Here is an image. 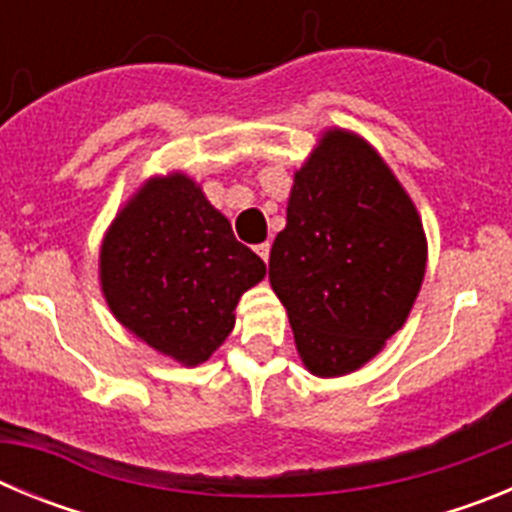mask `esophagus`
<instances>
[{"instance_id": "esophagus-1", "label": "esophagus", "mask_w": 512, "mask_h": 512, "mask_svg": "<svg viewBox=\"0 0 512 512\" xmlns=\"http://www.w3.org/2000/svg\"><path fill=\"white\" fill-rule=\"evenodd\" d=\"M256 253H259V256H261V259H264V261H269L271 246H269V243H259V246H256Z\"/></svg>"}]
</instances>
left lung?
I'll return each mask as SVG.
<instances>
[{
	"mask_svg": "<svg viewBox=\"0 0 512 512\" xmlns=\"http://www.w3.org/2000/svg\"><path fill=\"white\" fill-rule=\"evenodd\" d=\"M425 235L372 146L330 130L289 194L269 282L312 374L341 377L379 354L418 297Z\"/></svg>",
	"mask_w": 512,
	"mask_h": 512,
	"instance_id": "1",
	"label": "left lung"
}]
</instances>
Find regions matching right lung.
Masks as SVG:
<instances>
[{"instance_id":"1","label":"right lung","mask_w":512,"mask_h":512,"mask_svg":"<svg viewBox=\"0 0 512 512\" xmlns=\"http://www.w3.org/2000/svg\"><path fill=\"white\" fill-rule=\"evenodd\" d=\"M107 305L128 330L182 364L210 359L238 297L266 264L184 174L151 179L117 215L99 256Z\"/></svg>"}]
</instances>
